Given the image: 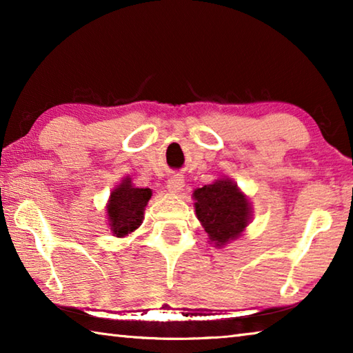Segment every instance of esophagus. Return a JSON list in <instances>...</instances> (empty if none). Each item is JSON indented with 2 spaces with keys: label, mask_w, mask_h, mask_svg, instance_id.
I'll return each mask as SVG.
<instances>
[{
  "label": "esophagus",
  "mask_w": 353,
  "mask_h": 353,
  "mask_svg": "<svg viewBox=\"0 0 353 353\" xmlns=\"http://www.w3.org/2000/svg\"><path fill=\"white\" fill-rule=\"evenodd\" d=\"M183 188V177L182 174H174L168 179V190L172 193H179Z\"/></svg>",
  "instance_id": "34e87169"
}]
</instances>
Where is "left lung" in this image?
<instances>
[{
    "label": "left lung",
    "mask_w": 353,
    "mask_h": 353,
    "mask_svg": "<svg viewBox=\"0 0 353 353\" xmlns=\"http://www.w3.org/2000/svg\"><path fill=\"white\" fill-rule=\"evenodd\" d=\"M196 216L216 246H224L244 230L249 223L250 207L236 185L216 181L193 193Z\"/></svg>",
    "instance_id": "8db88e82"
}]
</instances>
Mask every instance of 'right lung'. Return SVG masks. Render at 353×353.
Instances as JSON below:
<instances>
[{"label": "right lung", "instance_id": "obj_1", "mask_svg": "<svg viewBox=\"0 0 353 353\" xmlns=\"http://www.w3.org/2000/svg\"><path fill=\"white\" fill-rule=\"evenodd\" d=\"M149 188H134L130 179H124L121 185L112 191L107 213L112 234L121 238L139 229L143 223V210L151 199Z\"/></svg>", "mask_w": 353, "mask_h": 353}]
</instances>
